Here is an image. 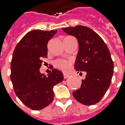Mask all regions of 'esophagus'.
<instances>
[{
    "mask_svg": "<svg viewBox=\"0 0 125 125\" xmlns=\"http://www.w3.org/2000/svg\"><path fill=\"white\" fill-rule=\"evenodd\" d=\"M70 75H67V74H63V78L64 79H67L68 77H69Z\"/></svg>",
    "mask_w": 125,
    "mask_h": 125,
    "instance_id": "1",
    "label": "esophagus"
}]
</instances>
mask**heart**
<instances>
[{"instance_id":"b5f03b06","label":"heart","mask_w":125,"mask_h":125,"mask_svg":"<svg viewBox=\"0 0 125 125\" xmlns=\"http://www.w3.org/2000/svg\"><path fill=\"white\" fill-rule=\"evenodd\" d=\"M54 66L57 68L61 71L67 72L71 68V62L70 61H66L63 59H58L54 62Z\"/></svg>"}]
</instances>
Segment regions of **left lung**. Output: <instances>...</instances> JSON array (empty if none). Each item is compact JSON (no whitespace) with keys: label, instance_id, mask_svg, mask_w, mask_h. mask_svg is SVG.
<instances>
[{"label":"left lung","instance_id":"8db88e82","mask_svg":"<svg viewBox=\"0 0 125 125\" xmlns=\"http://www.w3.org/2000/svg\"><path fill=\"white\" fill-rule=\"evenodd\" d=\"M62 30L77 39L79 50L75 68L78 73H86L80 88L73 95L81 104H95L104 95L114 74V62L109 48L101 37L88 27L77 25Z\"/></svg>","mask_w":125,"mask_h":125}]
</instances>
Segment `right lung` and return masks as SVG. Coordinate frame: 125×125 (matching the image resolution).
<instances>
[{
    "instance_id": "obj_1",
    "label": "right lung",
    "mask_w": 125,
    "mask_h": 125,
    "mask_svg": "<svg viewBox=\"0 0 125 125\" xmlns=\"http://www.w3.org/2000/svg\"><path fill=\"white\" fill-rule=\"evenodd\" d=\"M57 30H34L28 32L16 45L11 62V81L20 100L32 110L49 105L54 98L53 86L63 80L57 69L45 75L39 68L48 54V42Z\"/></svg>"
}]
</instances>
